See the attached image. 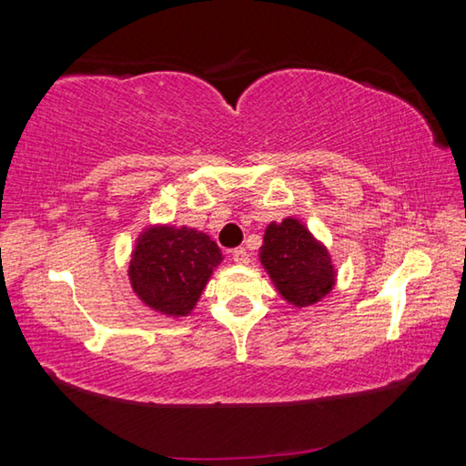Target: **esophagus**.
<instances>
[{
  "label": "esophagus",
  "mask_w": 466,
  "mask_h": 466,
  "mask_svg": "<svg viewBox=\"0 0 466 466\" xmlns=\"http://www.w3.org/2000/svg\"><path fill=\"white\" fill-rule=\"evenodd\" d=\"M232 258H234L236 265H247L250 261V255L247 252V248L240 247V248L232 250Z\"/></svg>",
  "instance_id": "obj_1"
}]
</instances>
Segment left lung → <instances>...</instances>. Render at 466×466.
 <instances>
[{
	"instance_id": "obj_1",
	"label": "left lung",
	"mask_w": 466,
	"mask_h": 466,
	"mask_svg": "<svg viewBox=\"0 0 466 466\" xmlns=\"http://www.w3.org/2000/svg\"><path fill=\"white\" fill-rule=\"evenodd\" d=\"M258 261L278 294L296 309L320 302L335 288L337 271L327 247L296 218L267 226Z\"/></svg>"
}]
</instances>
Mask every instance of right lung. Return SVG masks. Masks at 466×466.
<instances>
[{
	"label": "right lung",
	"mask_w": 466,
	"mask_h": 466,
	"mask_svg": "<svg viewBox=\"0 0 466 466\" xmlns=\"http://www.w3.org/2000/svg\"><path fill=\"white\" fill-rule=\"evenodd\" d=\"M222 261V250L205 232L156 224L137 236L127 275L149 310L180 319L193 312Z\"/></svg>",
	"instance_id": "right-lung-1"
}]
</instances>
